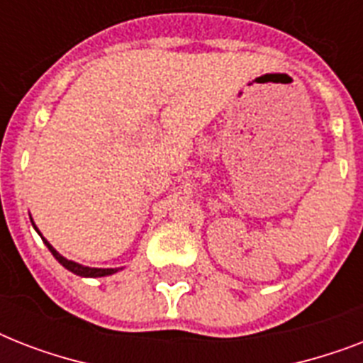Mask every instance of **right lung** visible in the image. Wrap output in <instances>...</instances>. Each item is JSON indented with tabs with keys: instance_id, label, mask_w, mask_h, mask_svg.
Returning a JSON list of instances; mask_svg holds the SVG:
<instances>
[{
	"instance_id": "add662e5",
	"label": "right lung",
	"mask_w": 363,
	"mask_h": 363,
	"mask_svg": "<svg viewBox=\"0 0 363 363\" xmlns=\"http://www.w3.org/2000/svg\"><path fill=\"white\" fill-rule=\"evenodd\" d=\"M31 224H33V222H31ZM33 228H35V224H33ZM37 233L41 235V232H39V230H37ZM41 239H43V242H45V245L48 247V250L52 252L54 258L58 259L60 264L64 265L65 269H69L71 273H75V275H79V277H107V275H113V273H116V271H118V269H101V267H86V265L77 264V262H73V259L64 258V256H62V254H60L58 250H56V248H54L52 245L47 241V239L43 238V235H41Z\"/></svg>"
}]
</instances>
